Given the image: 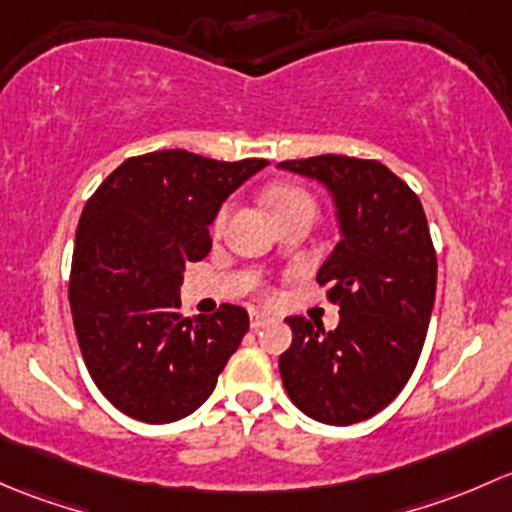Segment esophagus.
Masks as SVG:
<instances>
[{"label": "esophagus", "mask_w": 512, "mask_h": 512, "mask_svg": "<svg viewBox=\"0 0 512 512\" xmlns=\"http://www.w3.org/2000/svg\"><path fill=\"white\" fill-rule=\"evenodd\" d=\"M249 320H251V328L258 330V328H263L266 323H271V315H266L263 310H258V308H251L249 310Z\"/></svg>", "instance_id": "esophagus-1"}]
</instances>
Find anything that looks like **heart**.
Returning a JSON list of instances; mask_svg holds the SVG:
<instances>
[{"mask_svg":"<svg viewBox=\"0 0 512 512\" xmlns=\"http://www.w3.org/2000/svg\"><path fill=\"white\" fill-rule=\"evenodd\" d=\"M266 204L271 207L273 217H276V214L288 212V209L295 207H313V199H310V194L305 189L291 187V184H278V187H271L266 192ZM224 219L226 212H221L217 217V229L224 224Z\"/></svg>","mask_w":512,"mask_h":512,"instance_id":"b5f03b06","label":"heart"}]
</instances>
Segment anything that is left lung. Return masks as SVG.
<instances>
[{
	"instance_id": "obj_1",
	"label": "left lung",
	"mask_w": 512,
	"mask_h": 512,
	"mask_svg": "<svg viewBox=\"0 0 512 512\" xmlns=\"http://www.w3.org/2000/svg\"><path fill=\"white\" fill-rule=\"evenodd\" d=\"M318 179L335 202L340 241L318 271L340 323L293 315L278 360L283 387L310 419L350 426L382 412L419 362L436 295V254L419 197L377 160L318 155L278 165Z\"/></svg>"
}]
</instances>
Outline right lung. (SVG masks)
<instances>
[{"mask_svg": "<svg viewBox=\"0 0 512 512\" xmlns=\"http://www.w3.org/2000/svg\"><path fill=\"white\" fill-rule=\"evenodd\" d=\"M266 165L160 150L125 160L88 199L68 298L88 372L123 414L170 424L217 387L249 313L221 305L182 318L179 286L184 268L212 249L221 204Z\"/></svg>", "mask_w": 512, "mask_h": 512, "instance_id": "add662e5", "label": "right lung"}]
</instances>
